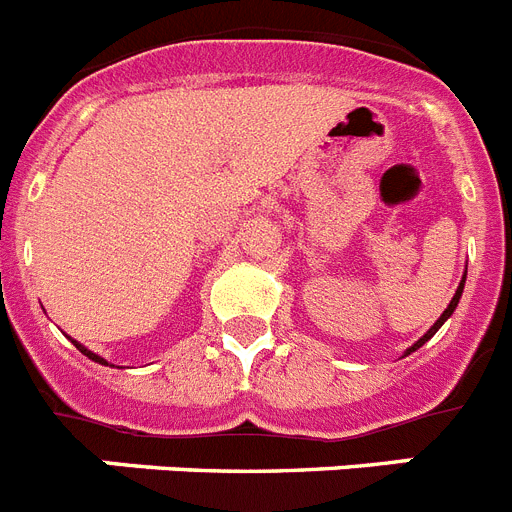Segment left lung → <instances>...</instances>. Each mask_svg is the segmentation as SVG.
<instances>
[{"instance_id":"1","label":"left lung","mask_w":512,"mask_h":512,"mask_svg":"<svg viewBox=\"0 0 512 512\" xmlns=\"http://www.w3.org/2000/svg\"><path fill=\"white\" fill-rule=\"evenodd\" d=\"M464 279H467V274H464V277H461V284H459V289H456V295H454V300H451V302H449V307H446V310H443V315H441V318H438V320H436V323H433V328H431V330H428V333H425V336H423V338H420V341H418V343H413V346H410V348H408V354H413L415 348H420V346H423V343H425V341H428V338H433V336H436V330H438V328H441V325H443V323H446V320H449V318H451V312H454V310H456V305H459V297H461V292H464ZM408 354H405V356H408Z\"/></svg>"}]
</instances>
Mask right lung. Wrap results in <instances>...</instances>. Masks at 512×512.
I'll list each match as a JSON object with an SVG mask.
<instances>
[{
  "instance_id": "obj_1",
  "label": "right lung",
  "mask_w": 512,
  "mask_h": 512,
  "mask_svg": "<svg viewBox=\"0 0 512 512\" xmlns=\"http://www.w3.org/2000/svg\"><path fill=\"white\" fill-rule=\"evenodd\" d=\"M74 343H76V341H74ZM76 348H79V351H81V354H84V356H89V359H92V361H99V364H107V361H104L102 356H97V354H92V351H87V348L81 346V343H76Z\"/></svg>"
}]
</instances>
